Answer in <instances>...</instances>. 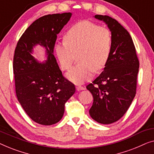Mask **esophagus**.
I'll return each instance as SVG.
<instances>
[{"label": "esophagus", "mask_w": 154, "mask_h": 154, "mask_svg": "<svg viewBox=\"0 0 154 154\" xmlns=\"http://www.w3.org/2000/svg\"><path fill=\"white\" fill-rule=\"evenodd\" d=\"M76 89L78 91H82V90H84V88L83 86H76Z\"/></svg>", "instance_id": "obj_1"}]
</instances>
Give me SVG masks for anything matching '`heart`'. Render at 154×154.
Returning a JSON list of instances; mask_svg holds the SVG:
<instances>
[{
	"label": "heart",
	"mask_w": 154,
	"mask_h": 154,
	"mask_svg": "<svg viewBox=\"0 0 154 154\" xmlns=\"http://www.w3.org/2000/svg\"><path fill=\"white\" fill-rule=\"evenodd\" d=\"M64 42L55 45V53L63 70L70 68L75 55L79 62L66 74L71 82L83 84L93 72L101 70L109 60L112 35L109 30L88 21L76 23L66 32Z\"/></svg>",
	"instance_id": "b5f03b06"
}]
</instances>
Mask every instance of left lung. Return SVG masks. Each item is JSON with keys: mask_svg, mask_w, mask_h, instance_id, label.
<instances>
[{"mask_svg": "<svg viewBox=\"0 0 154 154\" xmlns=\"http://www.w3.org/2000/svg\"><path fill=\"white\" fill-rule=\"evenodd\" d=\"M94 17L105 23L111 32L112 49L104 70L86 86L94 98L89 114L97 122L110 124L124 115L135 98L140 63L127 30L107 15Z\"/></svg>", "mask_w": 154, "mask_h": 154, "instance_id": "1", "label": "left lung"}]
</instances>
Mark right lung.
Segmentation results:
<instances>
[{"instance_id":"right-lung-1","label":"right lung","mask_w":154,"mask_h":154,"mask_svg":"<svg viewBox=\"0 0 154 154\" xmlns=\"http://www.w3.org/2000/svg\"><path fill=\"white\" fill-rule=\"evenodd\" d=\"M71 12L53 14L37 19L17 42L13 60L15 89L21 107L35 122L44 125L61 119L65 104L75 94V85L63 76L54 55L57 35L72 17ZM40 45L46 59L32 56Z\"/></svg>"}]
</instances>
